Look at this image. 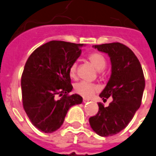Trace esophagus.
Listing matches in <instances>:
<instances>
[{
	"label": "esophagus",
	"instance_id": "34e87169",
	"mask_svg": "<svg viewBox=\"0 0 156 156\" xmlns=\"http://www.w3.org/2000/svg\"><path fill=\"white\" fill-rule=\"evenodd\" d=\"M83 101V103H86L88 102L89 100L88 99H86V98H83V101Z\"/></svg>",
	"mask_w": 156,
	"mask_h": 156
}]
</instances>
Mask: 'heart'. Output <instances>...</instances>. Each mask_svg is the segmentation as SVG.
Masks as SVG:
<instances>
[{
	"mask_svg": "<svg viewBox=\"0 0 156 156\" xmlns=\"http://www.w3.org/2000/svg\"><path fill=\"white\" fill-rule=\"evenodd\" d=\"M88 59L93 66L95 67L96 70L98 71H101L106 66V60L104 56L101 53L98 52H93L90 55H89ZM77 68L78 65L76 62L71 64L69 69V73L71 78H74L77 76ZM98 90L97 86L94 84L87 83L86 82H81L78 84H76L74 86V90L77 94H80L85 98H90L93 94L95 93V91Z\"/></svg>",
	"mask_w": 156,
	"mask_h": 156,
	"instance_id": "1",
	"label": "heart"
}]
</instances>
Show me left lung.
I'll use <instances>...</instances> for the list:
<instances>
[{
  "label": "left lung",
  "mask_w": 156,
  "mask_h": 156,
  "mask_svg": "<svg viewBox=\"0 0 156 156\" xmlns=\"http://www.w3.org/2000/svg\"><path fill=\"white\" fill-rule=\"evenodd\" d=\"M108 54L112 74L99 96L106 101L112 98L108 107L98 103L99 110L89 119L93 130L101 136H110L129 125L141 105L145 79L141 64L133 51L120 43L94 45Z\"/></svg>",
  "instance_id": "left-lung-1"
}]
</instances>
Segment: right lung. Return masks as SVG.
<instances>
[{"label":"right lung","mask_w":156,"mask_h":156,"mask_svg":"<svg viewBox=\"0 0 156 156\" xmlns=\"http://www.w3.org/2000/svg\"><path fill=\"white\" fill-rule=\"evenodd\" d=\"M83 44L52 40L28 57L21 76L22 101L32 125L51 133L62 125L69 108L81 104L73 89L69 69L80 56Z\"/></svg>","instance_id":"add662e5"}]
</instances>
